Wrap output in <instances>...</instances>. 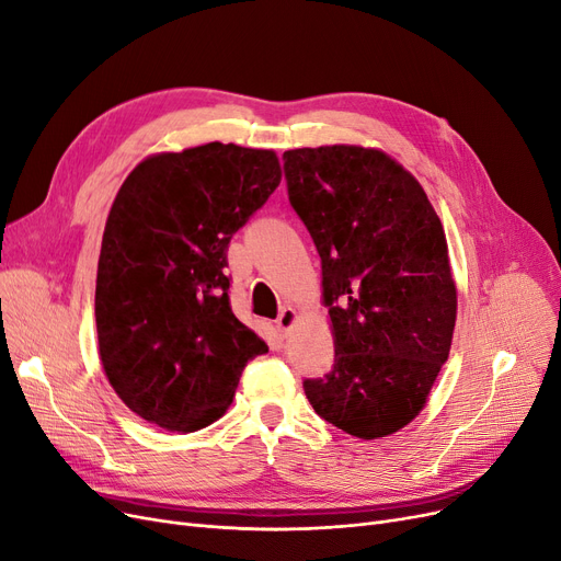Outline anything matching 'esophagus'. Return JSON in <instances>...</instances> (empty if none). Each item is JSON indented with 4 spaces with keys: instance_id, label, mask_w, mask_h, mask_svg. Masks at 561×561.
Instances as JSON below:
<instances>
[{
    "instance_id": "1",
    "label": "esophagus",
    "mask_w": 561,
    "mask_h": 561,
    "mask_svg": "<svg viewBox=\"0 0 561 561\" xmlns=\"http://www.w3.org/2000/svg\"><path fill=\"white\" fill-rule=\"evenodd\" d=\"M296 321H298V311L294 307H284L277 316V328L282 330V334H288L290 328L296 325Z\"/></svg>"
}]
</instances>
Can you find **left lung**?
I'll return each mask as SVG.
<instances>
[{
    "instance_id": "8db88e82",
    "label": "left lung",
    "mask_w": 561,
    "mask_h": 561,
    "mask_svg": "<svg viewBox=\"0 0 561 561\" xmlns=\"http://www.w3.org/2000/svg\"><path fill=\"white\" fill-rule=\"evenodd\" d=\"M282 160L334 330V367L305 394L336 428L385 437L417 417L449 357L456 286L440 217L382 151L319 146Z\"/></svg>"
}]
</instances>
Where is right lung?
<instances>
[{
    "label": "right lung",
    "instance_id": "obj_1",
    "mask_svg": "<svg viewBox=\"0 0 561 561\" xmlns=\"http://www.w3.org/2000/svg\"><path fill=\"white\" fill-rule=\"evenodd\" d=\"M282 181L273 151L210 141L139 162L112 204L95 277V330L118 399L192 433L220 420L242 369L267 353L229 302L233 233Z\"/></svg>",
    "mask_w": 561,
    "mask_h": 561
}]
</instances>
